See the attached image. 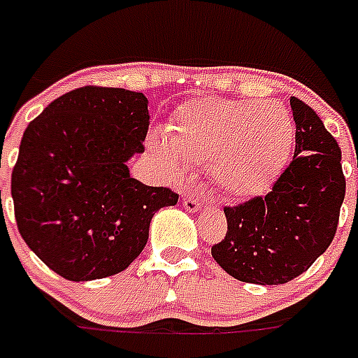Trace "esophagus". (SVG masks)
I'll list each match as a JSON object with an SVG mask.
<instances>
[{
	"mask_svg": "<svg viewBox=\"0 0 358 358\" xmlns=\"http://www.w3.org/2000/svg\"><path fill=\"white\" fill-rule=\"evenodd\" d=\"M182 207H185V210H188V213H197V210H199V201L190 196H185V199H182Z\"/></svg>",
	"mask_w": 358,
	"mask_h": 358,
	"instance_id": "34e87169",
	"label": "esophagus"
}]
</instances>
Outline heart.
I'll return each mask as SVG.
<instances>
[{
  "mask_svg": "<svg viewBox=\"0 0 358 358\" xmlns=\"http://www.w3.org/2000/svg\"><path fill=\"white\" fill-rule=\"evenodd\" d=\"M292 142V116L271 98L182 103L168 131L151 136V148L170 173H185L188 162H208L220 190L233 197L264 192L287 162Z\"/></svg>",
  "mask_w": 358,
  "mask_h": 358,
  "instance_id": "1",
  "label": "heart"
}]
</instances>
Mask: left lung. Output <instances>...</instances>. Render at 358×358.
Returning a JSON list of instances; mask_svg holds the SVG:
<instances>
[{
  "label": "left lung",
  "mask_w": 358,
  "mask_h": 358,
  "mask_svg": "<svg viewBox=\"0 0 358 358\" xmlns=\"http://www.w3.org/2000/svg\"><path fill=\"white\" fill-rule=\"evenodd\" d=\"M296 122L294 161L271 192L225 207L227 234L213 257L229 275L285 285L307 271L333 242L345 196L342 153L320 116L290 98Z\"/></svg>",
  "instance_id": "left-lung-1"
}]
</instances>
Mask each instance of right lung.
Here are the masks:
<instances>
[{"label": "right lung", "mask_w": 358, "mask_h": 358, "mask_svg": "<svg viewBox=\"0 0 358 358\" xmlns=\"http://www.w3.org/2000/svg\"><path fill=\"white\" fill-rule=\"evenodd\" d=\"M148 127L144 94L103 87L64 94L27 125L10 181L14 216L31 251L68 281L124 271L157 210L179 199L131 177Z\"/></svg>", "instance_id": "obj_1"}]
</instances>
